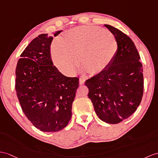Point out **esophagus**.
<instances>
[{
	"mask_svg": "<svg viewBox=\"0 0 158 158\" xmlns=\"http://www.w3.org/2000/svg\"><path fill=\"white\" fill-rule=\"evenodd\" d=\"M86 79L84 78H80L79 80V82H80V85H83L84 84V82H85Z\"/></svg>",
	"mask_w": 158,
	"mask_h": 158,
	"instance_id": "obj_1",
	"label": "esophagus"
}]
</instances>
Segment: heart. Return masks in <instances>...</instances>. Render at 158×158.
I'll return each instance as SVG.
<instances>
[{
    "mask_svg": "<svg viewBox=\"0 0 158 158\" xmlns=\"http://www.w3.org/2000/svg\"><path fill=\"white\" fill-rule=\"evenodd\" d=\"M118 50L117 40L108 31L97 26L84 25L69 31L62 40L52 45V57L57 68L72 75L80 66L84 72L97 74L108 68Z\"/></svg>",
    "mask_w": 158,
    "mask_h": 158,
    "instance_id": "b5f03b06",
    "label": "heart"
}]
</instances>
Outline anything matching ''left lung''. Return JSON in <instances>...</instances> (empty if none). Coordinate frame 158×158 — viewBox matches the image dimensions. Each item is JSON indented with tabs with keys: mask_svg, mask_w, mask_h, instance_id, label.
<instances>
[{
	"mask_svg": "<svg viewBox=\"0 0 158 158\" xmlns=\"http://www.w3.org/2000/svg\"><path fill=\"white\" fill-rule=\"evenodd\" d=\"M105 26L117 40V54L108 68L86 80L85 85L99 118L117 124L132 115L140 105L143 94V68L131 39L113 26Z\"/></svg>",
	"mask_w": 158,
	"mask_h": 158,
	"instance_id": "8db88e82",
	"label": "left lung"
}]
</instances>
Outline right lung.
Returning a JSON list of instances; mask_svg holds the SVG:
<instances>
[{"label":"right lung","instance_id":"right-lung-1","mask_svg":"<svg viewBox=\"0 0 158 158\" xmlns=\"http://www.w3.org/2000/svg\"><path fill=\"white\" fill-rule=\"evenodd\" d=\"M41 34L27 46L18 60L15 89L25 116L38 129L57 132L72 117L79 78L64 76L53 66L50 46L53 36Z\"/></svg>","mask_w":158,"mask_h":158}]
</instances>
